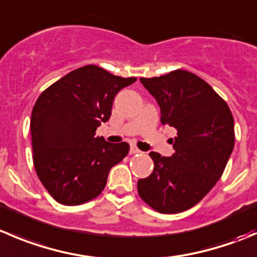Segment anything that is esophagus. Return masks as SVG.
I'll return each mask as SVG.
<instances>
[{
    "mask_svg": "<svg viewBox=\"0 0 257 257\" xmlns=\"http://www.w3.org/2000/svg\"><path fill=\"white\" fill-rule=\"evenodd\" d=\"M131 153L132 154H137V153H142V151H139L138 148H137V147H134V146H132L131 147Z\"/></svg>",
    "mask_w": 257,
    "mask_h": 257,
    "instance_id": "34e87169",
    "label": "esophagus"
}]
</instances>
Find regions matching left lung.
I'll list each match as a JSON object with an SVG mask.
<instances>
[{
	"mask_svg": "<svg viewBox=\"0 0 257 257\" xmlns=\"http://www.w3.org/2000/svg\"><path fill=\"white\" fill-rule=\"evenodd\" d=\"M161 108L162 124L177 129L174 153L156 152L151 176L138 181L142 200L161 213H178L197 205L221 178L235 146L233 116L226 101L195 74L174 70L141 78Z\"/></svg>",
	"mask_w": 257,
	"mask_h": 257,
	"instance_id": "8db88e82",
	"label": "left lung"
}]
</instances>
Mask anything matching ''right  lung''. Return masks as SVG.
Returning <instances> with one entry per match:
<instances>
[{
	"instance_id": "add662e5",
	"label": "right lung",
	"mask_w": 257,
	"mask_h": 257,
	"mask_svg": "<svg viewBox=\"0 0 257 257\" xmlns=\"http://www.w3.org/2000/svg\"><path fill=\"white\" fill-rule=\"evenodd\" d=\"M136 80L86 65L39 96L30 123L34 166L55 201L76 206L98 197L111 167L128 154V143H109L95 131L110 118L118 91Z\"/></svg>"
}]
</instances>
